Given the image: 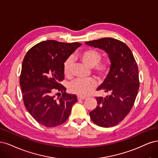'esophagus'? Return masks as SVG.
I'll return each instance as SVG.
<instances>
[{
	"label": "esophagus",
	"mask_w": 158,
	"mask_h": 158,
	"mask_svg": "<svg viewBox=\"0 0 158 158\" xmlns=\"http://www.w3.org/2000/svg\"><path fill=\"white\" fill-rule=\"evenodd\" d=\"M85 99H86V97H83V96H77V100H85Z\"/></svg>",
	"instance_id": "obj_1"
}]
</instances>
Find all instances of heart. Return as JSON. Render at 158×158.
<instances>
[{
  "label": "heart",
  "mask_w": 158,
  "mask_h": 158,
  "mask_svg": "<svg viewBox=\"0 0 158 158\" xmlns=\"http://www.w3.org/2000/svg\"><path fill=\"white\" fill-rule=\"evenodd\" d=\"M79 59L84 64L93 68L95 73L101 79H104L108 75L110 66L108 62H102L100 53L93 48L85 50L79 54ZM73 58H68L64 64V72L65 76L70 75L73 65ZM97 86V82L93 78L87 79H75L69 84L68 89L71 93L80 96H86L90 94Z\"/></svg>",
  "instance_id": "obj_1"
}]
</instances>
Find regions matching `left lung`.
<instances>
[{"label":"left lung","instance_id":"1","mask_svg":"<svg viewBox=\"0 0 158 158\" xmlns=\"http://www.w3.org/2000/svg\"><path fill=\"white\" fill-rule=\"evenodd\" d=\"M108 55L110 72L97 90L108 93L106 98L96 97L97 106L89 113L95 124L113 127L128 115L139 89V69L133 54L124 43L113 38H102L86 42Z\"/></svg>","mask_w":158,"mask_h":158}]
</instances>
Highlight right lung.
<instances>
[{"mask_svg":"<svg viewBox=\"0 0 158 158\" xmlns=\"http://www.w3.org/2000/svg\"><path fill=\"white\" fill-rule=\"evenodd\" d=\"M81 44L44 40L25 56L19 77L23 103L40 125L47 127L62 125L77 102V96L66 93L60 82L64 79V62ZM55 92H62V96L56 99Z\"/></svg>","mask_w":158,"mask_h":158,"instance_id":"1","label":"right lung"}]
</instances>
